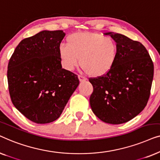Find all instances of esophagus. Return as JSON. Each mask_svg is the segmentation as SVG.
<instances>
[{
	"mask_svg": "<svg viewBox=\"0 0 160 160\" xmlns=\"http://www.w3.org/2000/svg\"><path fill=\"white\" fill-rule=\"evenodd\" d=\"M78 79H79V81L81 82H85V81L87 80V78L85 77V76H82V75H78Z\"/></svg>",
	"mask_w": 160,
	"mask_h": 160,
	"instance_id": "1",
	"label": "esophagus"
}]
</instances>
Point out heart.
Segmentation results:
<instances>
[{"label":"heart","instance_id":"b5f03b06","mask_svg":"<svg viewBox=\"0 0 160 160\" xmlns=\"http://www.w3.org/2000/svg\"><path fill=\"white\" fill-rule=\"evenodd\" d=\"M68 45L59 47L62 66L71 71L78 64L89 76L99 77L112 68L117 60L118 46L111 37L94 32H76L67 38Z\"/></svg>","mask_w":160,"mask_h":160}]
</instances>
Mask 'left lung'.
Wrapping results in <instances>:
<instances>
[{
	"instance_id": "obj_1",
	"label": "left lung",
	"mask_w": 160,
	"mask_h": 160,
	"mask_svg": "<svg viewBox=\"0 0 160 160\" xmlns=\"http://www.w3.org/2000/svg\"><path fill=\"white\" fill-rule=\"evenodd\" d=\"M118 46L117 60L106 74L89 78L93 113L106 123H125L138 115L149 99L154 64L145 47L124 35L106 32Z\"/></svg>"
}]
</instances>
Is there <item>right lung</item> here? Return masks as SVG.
<instances>
[{
    "instance_id": "1",
    "label": "right lung",
    "mask_w": 160,
    "mask_h": 160,
    "mask_svg": "<svg viewBox=\"0 0 160 160\" xmlns=\"http://www.w3.org/2000/svg\"><path fill=\"white\" fill-rule=\"evenodd\" d=\"M65 35L62 30H43L23 39L8 62L12 103L35 123L58 119L79 84L76 74L62 68L58 49Z\"/></svg>"
}]
</instances>
